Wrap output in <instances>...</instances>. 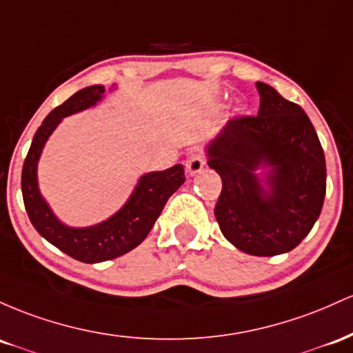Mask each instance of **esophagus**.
<instances>
[{
    "label": "esophagus",
    "instance_id": "1",
    "mask_svg": "<svg viewBox=\"0 0 353 353\" xmlns=\"http://www.w3.org/2000/svg\"><path fill=\"white\" fill-rule=\"evenodd\" d=\"M203 166H205V158L200 152L190 153L187 160V172L190 175H196V173H200L201 170H203Z\"/></svg>",
    "mask_w": 353,
    "mask_h": 353
}]
</instances>
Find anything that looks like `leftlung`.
<instances>
[{
  "mask_svg": "<svg viewBox=\"0 0 353 353\" xmlns=\"http://www.w3.org/2000/svg\"><path fill=\"white\" fill-rule=\"evenodd\" d=\"M256 117L230 120L207 157L223 183L215 205L223 236L248 255L273 256L310 233L323 207L327 168L307 113L267 83L256 81Z\"/></svg>",
  "mask_w": 353,
  "mask_h": 353,
  "instance_id": "8db88e82",
  "label": "left lung"
}]
</instances>
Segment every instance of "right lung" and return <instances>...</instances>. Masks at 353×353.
Returning <instances> with one entry per match:
<instances>
[{"mask_svg": "<svg viewBox=\"0 0 353 353\" xmlns=\"http://www.w3.org/2000/svg\"><path fill=\"white\" fill-rule=\"evenodd\" d=\"M105 86H86L57 106L34 133L21 173L23 201L31 223L51 245L83 263H100L125 255L141 243L153 228L168 198L183 185V165L145 173L126 203L110 219L91 227H70L53 213L38 187V161L45 143L61 120L103 100Z\"/></svg>", "mask_w": 353, "mask_h": 353, "instance_id": "add662e5", "label": "right lung"}]
</instances>
